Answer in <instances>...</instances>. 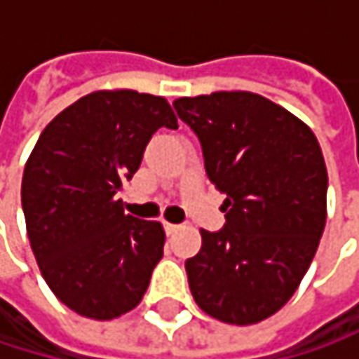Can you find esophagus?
I'll return each instance as SVG.
<instances>
[{"label": "esophagus", "instance_id": "obj_1", "mask_svg": "<svg viewBox=\"0 0 359 359\" xmlns=\"http://www.w3.org/2000/svg\"><path fill=\"white\" fill-rule=\"evenodd\" d=\"M164 229H166V233H168V235H172V233H177V231H179L180 226L179 224H172V222H164Z\"/></svg>", "mask_w": 359, "mask_h": 359}]
</instances>
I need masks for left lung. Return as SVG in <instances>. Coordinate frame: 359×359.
<instances>
[{
	"instance_id": "8db88e82",
	"label": "left lung",
	"mask_w": 359,
	"mask_h": 359,
	"mask_svg": "<svg viewBox=\"0 0 359 359\" xmlns=\"http://www.w3.org/2000/svg\"><path fill=\"white\" fill-rule=\"evenodd\" d=\"M175 109L226 195V226L201 231V250L184 262L193 299L220 323H262L293 297L323 237L328 175L318 139L250 91L179 97Z\"/></svg>"
}]
</instances>
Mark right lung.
<instances>
[{"instance_id": "right-lung-1", "label": "right lung", "mask_w": 359, "mask_h": 359, "mask_svg": "<svg viewBox=\"0 0 359 359\" xmlns=\"http://www.w3.org/2000/svg\"><path fill=\"white\" fill-rule=\"evenodd\" d=\"M179 128L170 104L133 89L93 91L41 133L22 175V210L53 295L91 320L135 310L164 255L158 220L124 214L116 195L158 128Z\"/></svg>"}]
</instances>
